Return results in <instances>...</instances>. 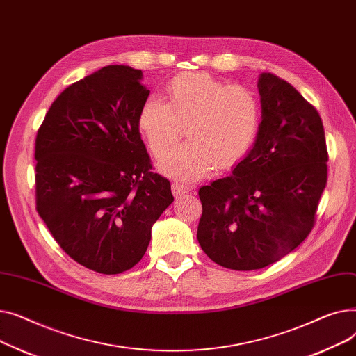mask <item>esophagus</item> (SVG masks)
I'll list each match as a JSON object with an SVG mask.
<instances>
[{"label":"esophagus","instance_id":"obj_1","mask_svg":"<svg viewBox=\"0 0 356 356\" xmlns=\"http://www.w3.org/2000/svg\"><path fill=\"white\" fill-rule=\"evenodd\" d=\"M172 191H173V195H175L176 197H180V196H183V195H186V193H189V188H188V186H184V184L177 183V181L172 184Z\"/></svg>","mask_w":356,"mask_h":356}]
</instances>
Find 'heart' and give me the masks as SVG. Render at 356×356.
I'll return each instance as SVG.
<instances>
[{"label":"heart","mask_w":356,"mask_h":356,"mask_svg":"<svg viewBox=\"0 0 356 356\" xmlns=\"http://www.w3.org/2000/svg\"><path fill=\"white\" fill-rule=\"evenodd\" d=\"M165 89L168 101L149 95L138 111V127L157 157L172 149L188 127L191 140L159 164L164 175L197 180L215 164L231 167L251 152L261 127V104L251 89L199 72L177 74Z\"/></svg>","instance_id":"1"}]
</instances>
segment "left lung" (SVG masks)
Here are the masks:
<instances>
[{"label": "left lung", "instance_id": "left-lung-1", "mask_svg": "<svg viewBox=\"0 0 356 356\" xmlns=\"http://www.w3.org/2000/svg\"><path fill=\"white\" fill-rule=\"evenodd\" d=\"M261 127L251 152L223 179L202 186L197 241L213 263L264 268L310 234L327 180L319 112L273 73L258 78Z\"/></svg>", "mask_w": 356, "mask_h": 356}]
</instances>
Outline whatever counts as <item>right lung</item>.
<instances>
[{"instance_id": "right-lung-1", "label": "right lung", "mask_w": 356, "mask_h": 356, "mask_svg": "<svg viewBox=\"0 0 356 356\" xmlns=\"http://www.w3.org/2000/svg\"><path fill=\"white\" fill-rule=\"evenodd\" d=\"M143 72L111 65L72 83L35 137V207L60 248L101 274L133 268L173 202L152 172L138 111Z\"/></svg>"}]
</instances>
